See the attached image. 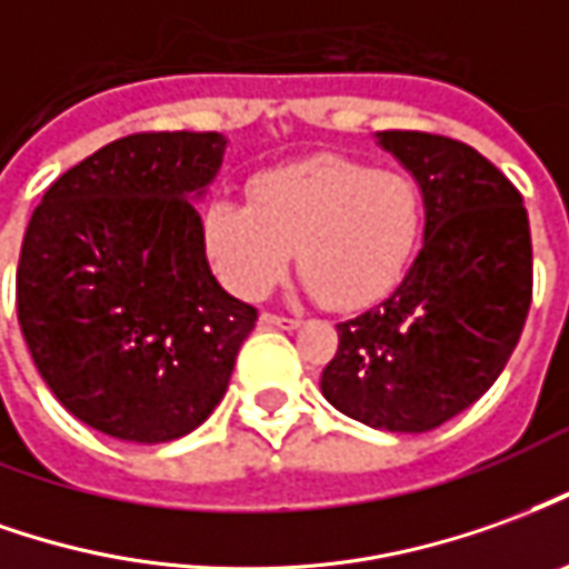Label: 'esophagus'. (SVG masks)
Segmentation results:
<instances>
[{"instance_id": "esophagus-1", "label": "esophagus", "mask_w": 569, "mask_h": 569, "mask_svg": "<svg viewBox=\"0 0 569 569\" xmlns=\"http://www.w3.org/2000/svg\"><path fill=\"white\" fill-rule=\"evenodd\" d=\"M258 320H261V326H277V329H298V323H301V320H296V317H283V313H271V311H264Z\"/></svg>"}]
</instances>
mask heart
<instances>
[{"label": "heart", "mask_w": 569, "mask_h": 569, "mask_svg": "<svg viewBox=\"0 0 569 569\" xmlns=\"http://www.w3.org/2000/svg\"><path fill=\"white\" fill-rule=\"evenodd\" d=\"M422 228V190L409 174L313 157L258 172L249 202H209L202 246L218 280L240 298L264 296L296 249L305 286L326 308L353 311L400 283Z\"/></svg>", "instance_id": "b5f03b06"}]
</instances>
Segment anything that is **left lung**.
<instances>
[{"mask_svg":"<svg viewBox=\"0 0 569 569\" xmlns=\"http://www.w3.org/2000/svg\"><path fill=\"white\" fill-rule=\"evenodd\" d=\"M376 138L422 190L425 240L391 296L336 326L320 391L369 428L422 435L506 369L533 298L530 221L475 147L428 132Z\"/></svg>","mask_w":569,"mask_h":569,"instance_id":"8db88e82","label":"left lung"}]
</instances>
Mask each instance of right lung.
<instances>
[{
	"mask_svg": "<svg viewBox=\"0 0 569 569\" xmlns=\"http://www.w3.org/2000/svg\"><path fill=\"white\" fill-rule=\"evenodd\" d=\"M221 132H141L63 172L27 224L18 320L39 376L119 440L166 443L228 391L258 311L212 277L202 218Z\"/></svg>",
	"mask_w": 569,
	"mask_h": 569,
	"instance_id": "obj_1",
	"label": "right lung"
}]
</instances>
